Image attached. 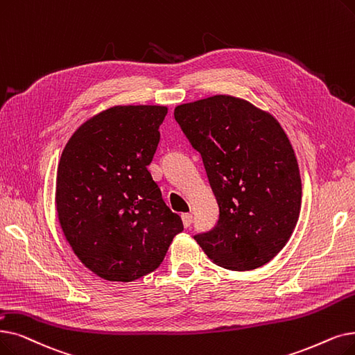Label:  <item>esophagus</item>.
<instances>
[{
    "mask_svg": "<svg viewBox=\"0 0 355 355\" xmlns=\"http://www.w3.org/2000/svg\"><path fill=\"white\" fill-rule=\"evenodd\" d=\"M181 219H182V225L186 227H190L191 226V222H193V216L190 213H182L181 214Z\"/></svg>",
    "mask_w": 355,
    "mask_h": 355,
    "instance_id": "34e87169",
    "label": "esophagus"
}]
</instances>
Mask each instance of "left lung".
<instances>
[{"label": "left lung", "instance_id": "1", "mask_svg": "<svg viewBox=\"0 0 355 355\" xmlns=\"http://www.w3.org/2000/svg\"><path fill=\"white\" fill-rule=\"evenodd\" d=\"M174 117L202 155L219 206L218 223L194 239L223 268L267 264L290 239L302 206L297 159L280 123L230 96L181 104Z\"/></svg>", "mask_w": 355, "mask_h": 355}]
</instances>
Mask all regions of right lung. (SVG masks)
<instances>
[{
  "instance_id": "right-lung-1",
  "label": "right lung",
  "mask_w": 355,
  "mask_h": 355,
  "mask_svg": "<svg viewBox=\"0 0 355 355\" xmlns=\"http://www.w3.org/2000/svg\"><path fill=\"white\" fill-rule=\"evenodd\" d=\"M162 105H117L68 141L56 177V210L81 263L109 282L157 270L182 222L148 165L159 144Z\"/></svg>"
}]
</instances>
